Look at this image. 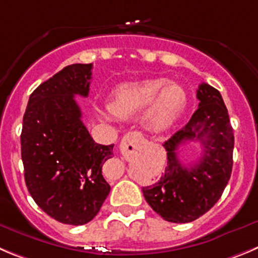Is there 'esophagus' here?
<instances>
[{
    "mask_svg": "<svg viewBox=\"0 0 258 258\" xmlns=\"http://www.w3.org/2000/svg\"><path fill=\"white\" fill-rule=\"evenodd\" d=\"M143 139V136H141L140 132H128V134L124 135V137L122 139V143H121V151L123 153V151H126L127 146L128 145H132V144L135 143V141H139Z\"/></svg>",
    "mask_w": 258,
    "mask_h": 258,
    "instance_id": "esophagus-1",
    "label": "esophagus"
}]
</instances>
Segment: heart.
I'll return each instance as SVG.
<instances>
[{
    "label": "heart",
    "instance_id": "obj_1",
    "mask_svg": "<svg viewBox=\"0 0 258 258\" xmlns=\"http://www.w3.org/2000/svg\"><path fill=\"white\" fill-rule=\"evenodd\" d=\"M187 105V93L183 86L167 79H148L117 86L110 98V110L107 118L130 117L146 108L143 122L153 132L169 128Z\"/></svg>",
    "mask_w": 258,
    "mask_h": 258
}]
</instances>
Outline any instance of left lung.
I'll use <instances>...</instances> for the list:
<instances>
[{
  "label": "left lung",
  "instance_id": "8db88e82",
  "mask_svg": "<svg viewBox=\"0 0 258 258\" xmlns=\"http://www.w3.org/2000/svg\"><path fill=\"white\" fill-rule=\"evenodd\" d=\"M199 109L188 123L164 143L167 167L156 182L144 187L146 202L170 223H189L208 213L223 195L233 168L234 134L220 93L209 84L197 89ZM200 140L204 153L194 166L176 155L184 141Z\"/></svg>",
  "mask_w": 258,
  "mask_h": 258
}]
</instances>
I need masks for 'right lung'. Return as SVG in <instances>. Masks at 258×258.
Returning a JSON list of instances; mask_svg holds the SVG:
<instances>
[{
  "instance_id": "obj_1",
  "label": "right lung",
  "mask_w": 258,
  "mask_h": 258,
  "mask_svg": "<svg viewBox=\"0 0 258 258\" xmlns=\"http://www.w3.org/2000/svg\"><path fill=\"white\" fill-rule=\"evenodd\" d=\"M93 63H74L40 84L23 118L21 159L29 194L50 218L83 225L99 213L110 186L102 167L113 146L96 144L75 95L88 96Z\"/></svg>"
}]
</instances>
